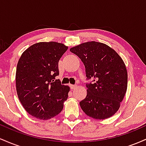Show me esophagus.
<instances>
[{
    "label": "esophagus",
    "mask_w": 146,
    "mask_h": 146,
    "mask_svg": "<svg viewBox=\"0 0 146 146\" xmlns=\"http://www.w3.org/2000/svg\"><path fill=\"white\" fill-rule=\"evenodd\" d=\"M70 86H71V89H75V88H76V87H77V85H73V84H71V85H70Z\"/></svg>",
    "instance_id": "obj_1"
}]
</instances>
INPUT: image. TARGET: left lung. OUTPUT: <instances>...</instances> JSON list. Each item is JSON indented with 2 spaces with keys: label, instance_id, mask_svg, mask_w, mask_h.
<instances>
[{
  "label": "left lung",
  "instance_id": "obj_1",
  "mask_svg": "<svg viewBox=\"0 0 146 146\" xmlns=\"http://www.w3.org/2000/svg\"><path fill=\"white\" fill-rule=\"evenodd\" d=\"M81 59L88 80L86 98L80 102L86 115L95 119H105L117 113L128 86V73L124 62L113 48L98 42H84L70 48Z\"/></svg>",
  "mask_w": 146,
  "mask_h": 146
}]
</instances>
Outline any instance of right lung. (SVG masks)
<instances>
[{
  "label": "right lung",
  "instance_id": "add662e5",
  "mask_svg": "<svg viewBox=\"0 0 146 146\" xmlns=\"http://www.w3.org/2000/svg\"><path fill=\"white\" fill-rule=\"evenodd\" d=\"M67 49L62 43L40 42L21 55L16 68V91L31 116L48 120L62 110L70 87L55 78L59 75L58 62Z\"/></svg>",
  "mask_w": 146,
  "mask_h": 146
}]
</instances>
